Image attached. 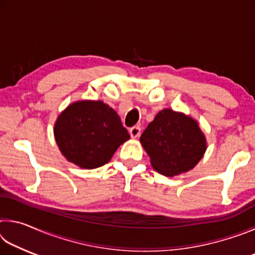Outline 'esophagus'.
Listing matches in <instances>:
<instances>
[{
  "mask_svg": "<svg viewBox=\"0 0 255 255\" xmlns=\"http://www.w3.org/2000/svg\"><path fill=\"white\" fill-rule=\"evenodd\" d=\"M129 133H130V136L132 138L139 137V135H140V127H138V126L131 127L130 129H129Z\"/></svg>",
  "mask_w": 255,
  "mask_h": 255,
  "instance_id": "1",
  "label": "esophagus"
}]
</instances>
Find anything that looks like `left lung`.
<instances>
[{
    "instance_id": "left-lung-1",
    "label": "left lung",
    "mask_w": 255,
    "mask_h": 255,
    "mask_svg": "<svg viewBox=\"0 0 255 255\" xmlns=\"http://www.w3.org/2000/svg\"><path fill=\"white\" fill-rule=\"evenodd\" d=\"M152 166L166 176L191 170L202 158L206 139L196 120L170 109L159 111L140 136Z\"/></svg>"
}]
</instances>
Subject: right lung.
Returning <instances> with one entry per match:
<instances>
[{
  "label": "right lung",
  "mask_w": 255,
  "mask_h": 255,
  "mask_svg": "<svg viewBox=\"0 0 255 255\" xmlns=\"http://www.w3.org/2000/svg\"><path fill=\"white\" fill-rule=\"evenodd\" d=\"M54 132L64 156L83 169L105 165L129 139L117 112L102 101H79L68 106L59 115Z\"/></svg>",
  "instance_id": "1"
}]
</instances>
